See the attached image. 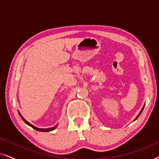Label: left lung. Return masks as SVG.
<instances>
[{
	"instance_id": "obj_1",
	"label": "left lung",
	"mask_w": 159,
	"mask_h": 159,
	"mask_svg": "<svg viewBox=\"0 0 159 159\" xmlns=\"http://www.w3.org/2000/svg\"><path fill=\"white\" fill-rule=\"evenodd\" d=\"M143 108H144V106H143V108H142V109H141V111H140V113H139V114L138 115V116H137V117H136V118H135V119H134V121H135V120H136V119H138L139 116H140V115L141 114V113H142V112H143Z\"/></svg>"
}]
</instances>
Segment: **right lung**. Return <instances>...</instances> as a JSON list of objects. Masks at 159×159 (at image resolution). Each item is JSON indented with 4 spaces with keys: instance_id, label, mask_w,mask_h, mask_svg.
<instances>
[{
    "instance_id": "obj_1",
    "label": "right lung",
    "mask_w": 159,
    "mask_h": 159,
    "mask_svg": "<svg viewBox=\"0 0 159 159\" xmlns=\"http://www.w3.org/2000/svg\"><path fill=\"white\" fill-rule=\"evenodd\" d=\"M19 116H21V118L23 119V121H25V122L27 124V125H28L29 126H30V127H32L34 129H35V130H37V131H39V132H50V131H52V130H53V129H55L56 128V127H57V125H56L55 127H51V128H47V129H42V128H38V127H36L35 126H34V125H31V124H30V122H28V121L26 120V119L24 118V117L21 116V114H20V113L19 112Z\"/></svg>"
}]
</instances>
